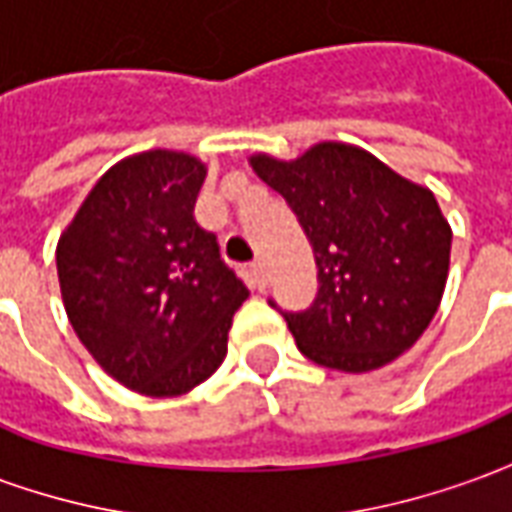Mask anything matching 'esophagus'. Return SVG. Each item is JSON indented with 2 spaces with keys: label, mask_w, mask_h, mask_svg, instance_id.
Instances as JSON below:
<instances>
[{
  "label": "esophagus",
  "mask_w": 512,
  "mask_h": 512,
  "mask_svg": "<svg viewBox=\"0 0 512 512\" xmlns=\"http://www.w3.org/2000/svg\"><path fill=\"white\" fill-rule=\"evenodd\" d=\"M249 277H252V285H255L257 290H266V263H263V260L249 263Z\"/></svg>",
  "instance_id": "obj_1"
}]
</instances>
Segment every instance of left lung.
<instances>
[{
	"label": "left lung",
	"instance_id": "1",
	"mask_svg": "<svg viewBox=\"0 0 512 512\" xmlns=\"http://www.w3.org/2000/svg\"><path fill=\"white\" fill-rule=\"evenodd\" d=\"M249 164L285 197L315 252V301L279 310L301 354L367 373L417 343L450 271L452 230L433 191L343 142H321L296 161L257 153Z\"/></svg>",
	"mask_w": 512,
	"mask_h": 512
}]
</instances>
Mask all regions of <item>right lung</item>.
Listing matches in <instances>:
<instances>
[{"label": "right lung", "mask_w": 512, "mask_h": 512, "mask_svg": "<svg viewBox=\"0 0 512 512\" xmlns=\"http://www.w3.org/2000/svg\"><path fill=\"white\" fill-rule=\"evenodd\" d=\"M205 164L147 150L98 180L57 244L73 332L109 376L175 397L216 373L249 290L194 219Z\"/></svg>", "instance_id": "1"}]
</instances>
